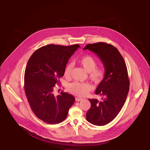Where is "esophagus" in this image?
<instances>
[{"mask_svg": "<svg viewBox=\"0 0 150 150\" xmlns=\"http://www.w3.org/2000/svg\"><path fill=\"white\" fill-rule=\"evenodd\" d=\"M82 100H83V99L81 98H79V97L76 98V101H77V102H80V101H81Z\"/></svg>", "mask_w": 150, "mask_h": 150, "instance_id": "obj_1", "label": "esophagus"}]
</instances>
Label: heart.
I'll return each mask as SVG.
<instances>
[{
    "label": "heart",
    "mask_w": 150,
    "mask_h": 150,
    "mask_svg": "<svg viewBox=\"0 0 150 150\" xmlns=\"http://www.w3.org/2000/svg\"><path fill=\"white\" fill-rule=\"evenodd\" d=\"M78 63L89 74V79L95 84L100 83L105 78L106 71L103 67H96L97 62L91 56L85 55L80 58ZM73 64L69 63L65 66L64 75L66 78L71 76ZM92 89V86L87 83L73 82L68 86L69 91L78 96H85Z\"/></svg>",
    "instance_id": "obj_1"
}]
</instances>
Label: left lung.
<instances>
[{
	"instance_id": "8db88e82",
	"label": "left lung",
	"mask_w": 150,
	"mask_h": 150,
	"mask_svg": "<svg viewBox=\"0 0 150 150\" xmlns=\"http://www.w3.org/2000/svg\"><path fill=\"white\" fill-rule=\"evenodd\" d=\"M83 50L96 54L104 65L106 74L96 89L102 100L89 99L91 104L86 114L91 124L103 126L112 121L123 107L129 90L127 65L117 48L107 43L88 44Z\"/></svg>"
}]
</instances>
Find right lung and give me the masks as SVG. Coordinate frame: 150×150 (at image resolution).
Returning <instances> with one entry per match:
<instances>
[{"instance_id":"1","label":"right lung","mask_w":150,"mask_h":150,"mask_svg":"<svg viewBox=\"0 0 150 150\" xmlns=\"http://www.w3.org/2000/svg\"><path fill=\"white\" fill-rule=\"evenodd\" d=\"M80 46L49 44L35 51L30 57L25 71L24 89L33 112L48 124L64 121L74 97L61 92L55 96L54 88L64 76V67L71 56Z\"/></svg>"}]
</instances>
